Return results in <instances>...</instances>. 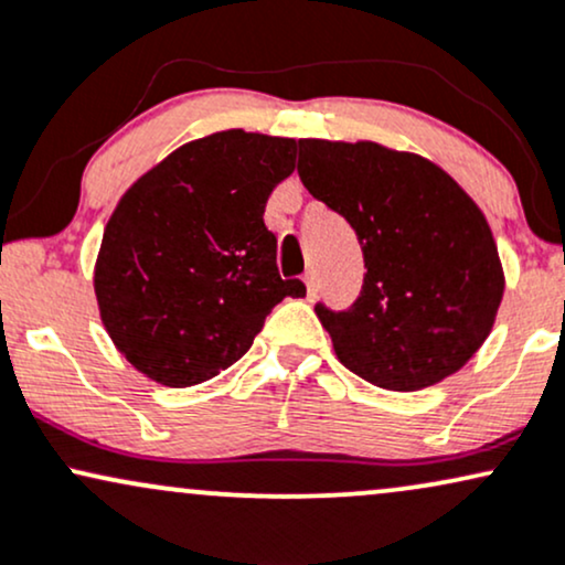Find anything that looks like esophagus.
<instances>
[{
    "instance_id": "34e87169",
    "label": "esophagus",
    "mask_w": 565,
    "mask_h": 565,
    "mask_svg": "<svg viewBox=\"0 0 565 565\" xmlns=\"http://www.w3.org/2000/svg\"><path fill=\"white\" fill-rule=\"evenodd\" d=\"M303 282H307V298L311 301V298L317 296V271L309 269L307 275H303Z\"/></svg>"
}]
</instances>
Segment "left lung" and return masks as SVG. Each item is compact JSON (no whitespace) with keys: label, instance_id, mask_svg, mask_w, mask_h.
<instances>
[{"label":"left lung","instance_id":"obj_1","mask_svg":"<svg viewBox=\"0 0 565 565\" xmlns=\"http://www.w3.org/2000/svg\"><path fill=\"white\" fill-rule=\"evenodd\" d=\"M298 177L354 227V307L317 303L343 367L386 391L455 375L492 333L505 271L487 216L441 166L386 145L301 139Z\"/></svg>","mask_w":565,"mask_h":565}]
</instances>
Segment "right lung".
Returning <instances> with one entry per match:
<instances>
[{"label":"right lung","mask_w":565,"mask_h":565,"mask_svg":"<svg viewBox=\"0 0 565 565\" xmlns=\"http://www.w3.org/2000/svg\"><path fill=\"white\" fill-rule=\"evenodd\" d=\"M296 139L227 129L192 139L124 192L95 262L99 320L126 362L169 388L235 364L301 280L277 271L264 224Z\"/></svg>","instance_id":"right-lung-1"}]
</instances>
